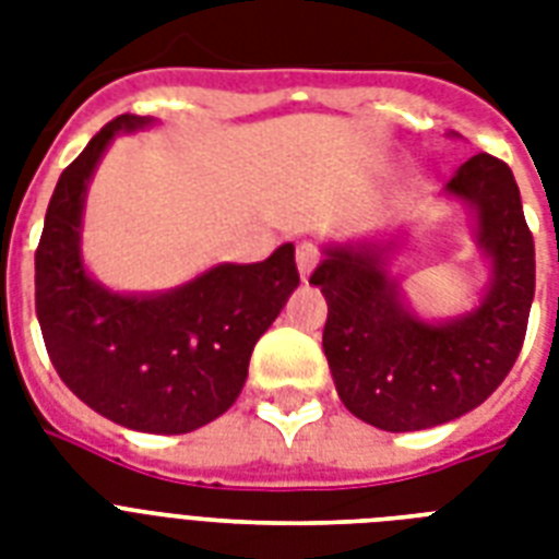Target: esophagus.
<instances>
[{
  "mask_svg": "<svg viewBox=\"0 0 559 559\" xmlns=\"http://www.w3.org/2000/svg\"><path fill=\"white\" fill-rule=\"evenodd\" d=\"M322 252H319V246L316 243H298L296 249V261H298V272H301V278H310V272L316 270V263H319Z\"/></svg>",
  "mask_w": 559,
  "mask_h": 559,
  "instance_id": "esophagus-1",
  "label": "esophagus"
}]
</instances>
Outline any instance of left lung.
I'll return each mask as SVG.
<instances>
[{"label":"left lung","instance_id":"1","mask_svg":"<svg viewBox=\"0 0 559 559\" xmlns=\"http://www.w3.org/2000/svg\"><path fill=\"white\" fill-rule=\"evenodd\" d=\"M447 191L476 205L478 240L493 258V287L478 310L450 324L417 322L373 249H328L310 275L328 301L322 348L342 403L385 432L429 429L481 406L528 331L537 263L511 168L476 153Z\"/></svg>","mask_w":559,"mask_h":559}]
</instances>
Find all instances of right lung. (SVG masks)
<instances>
[{
  "instance_id": "right-lung-1",
  "label": "right lung",
  "mask_w": 559,
  "mask_h": 559,
  "mask_svg": "<svg viewBox=\"0 0 559 559\" xmlns=\"http://www.w3.org/2000/svg\"><path fill=\"white\" fill-rule=\"evenodd\" d=\"M112 118L57 179L34 254V305L51 366L72 394L127 429L193 432L237 400L254 342L298 287L296 246L261 263H223L165 296H118L81 263L83 193L118 130Z\"/></svg>"
}]
</instances>
